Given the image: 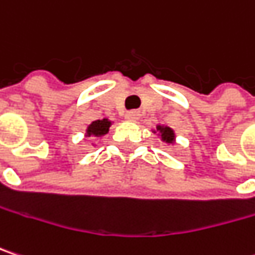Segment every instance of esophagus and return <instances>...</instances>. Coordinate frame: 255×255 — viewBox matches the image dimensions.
I'll return each instance as SVG.
<instances>
[{"label": "esophagus", "mask_w": 255, "mask_h": 255, "mask_svg": "<svg viewBox=\"0 0 255 255\" xmlns=\"http://www.w3.org/2000/svg\"><path fill=\"white\" fill-rule=\"evenodd\" d=\"M126 120H128V121H137L138 120V111H127L126 112Z\"/></svg>", "instance_id": "1"}]
</instances>
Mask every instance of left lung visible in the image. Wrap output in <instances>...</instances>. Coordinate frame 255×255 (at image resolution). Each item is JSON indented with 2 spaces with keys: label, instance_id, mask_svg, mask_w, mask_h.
Listing matches in <instances>:
<instances>
[{
  "label": "left lung",
  "instance_id": "8db88e82",
  "mask_svg": "<svg viewBox=\"0 0 255 255\" xmlns=\"http://www.w3.org/2000/svg\"><path fill=\"white\" fill-rule=\"evenodd\" d=\"M157 129H160L163 141H168V143H172V141H174V132H172V129H171V128L159 127Z\"/></svg>",
  "mask_w": 255,
  "mask_h": 255
}]
</instances>
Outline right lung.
Masks as SVG:
<instances>
[{
  "label": "right lung",
  "mask_w": 255,
  "mask_h": 255,
  "mask_svg": "<svg viewBox=\"0 0 255 255\" xmlns=\"http://www.w3.org/2000/svg\"><path fill=\"white\" fill-rule=\"evenodd\" d=\"M109 126H111V123L108 120H98V121H93L89 126L87 132H89V135H98L99 137V135H104V134L108 132Z\"/></svg>",
  "instance_id": "1"
}]
</instances>
